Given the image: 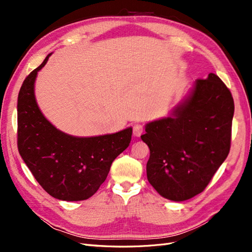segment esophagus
<instances>
[{
	"label": "esophagus",
	"instance_id": "34e87169",
	"mask_svg": "<svg viewBox=\"0 0 252 252\" xmlns=\"http://www.w3.org/2000/svg\"><path fill=\"white\" fill-rule=\"evenodd\" d=\"M144 131V127L141 124H135L133 126V135L134 136H141Z\"/></svg>",
	"mask_w": 252,
	"mask_h": 252
}]
</instances>
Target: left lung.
<instances>
[{
  "label": "left lung",
  "instance_id": "left-lung-1",
  "mask_svg": "<svg viewBox=\"0 0 252 252\" xmlns=\"http://www.w3.org/2000/svg\"><path fill=\"white\" fill-rule=\"evenodd\" d=\"M233 113L229 89L209 73L193 82L169 117L145 125L147 179L159 195L183 202L203 191L229 154Z\"/></svg>",
  "mask_w": 252,
  "mask_h": 252
}]
</instances>
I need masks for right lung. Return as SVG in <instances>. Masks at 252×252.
<instances>
[{
	"mask_svg": "<svg viewBox=\"0 0 252 252\" xmlns=\"http://www.w3.org/2000/svg\"><path fill=\"white\" fill-rule=\"evenodd\" d=\"M23 82L18 97V148L29 170L46 192L73 202L94 195L110 166L131 141L132 127L95 136H75L60 130L37 105L34 84L49 57Z\"/></svg>",
	"mask_w": 252,
	"mask_h": 252,
	"instance_id": "add662e5",
	"label": "right lung"
}]
</instances>
